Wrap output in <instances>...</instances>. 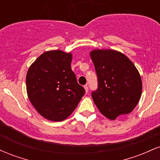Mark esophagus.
Instances as JSON below:
<instances>
[{
  "instance_id": "obj_1",
  "label": "esophagus",
  "mask_w": 160,
  "mask_h": 160,
  "mask_svg": "<svg viewBox=\"0 0 160 160\" xmlns=\"http://www.w3.org/2000/svg\"><path fill=\"white\" fill-rule=\"evenodd\" d=\"M84 89H85V91H86V93H87L88 92H89V87H88L87 85L84 86Z\"/></svg>"
}]
</instances>
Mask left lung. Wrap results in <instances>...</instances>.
<instances>
[{"label":"left lung","instance_id":"left-lung-1","mask_svg":"<svg viewBox=\"0 0 160 160\" xmlns=\"http://www.w3.org/2000/svg\"><path fill=\"white\" fill-rule=\"evenodd\" d=\"M90 57L98 77L93 102L104 117L114 120L136 107L142 92L138 71L123 53L113 49H94Z\"/></svg>","mask_w":160,"mask_h":160}]
</instances>
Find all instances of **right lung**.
Returning <instances> with one entry per match:
<instances>
[{
  "label": "right lung",
  "instance_id": "obj_1",
  "mask_svg": "<svg viewBox=\"0 0 160 160\" xmlns=\"http://www.w3.org/2000/svg\"><path fill=\"white\" fill-rule=\"evenodd\" d=\"M72 54L59 50L43 52L29 67L27 94L42 117L51 121L67 119L85 94L71 70Z\"/></svg>",
  "mask_w": 160,
  "mask_h": 160
}]
</instances>
